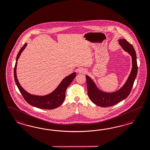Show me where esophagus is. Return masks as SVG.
I'll return each mask as SVG.
<instances>
[{"label":"esophagus","mask_w":150,"mask_h":150,"mask_svg":"<svg viewBox=\"0 0 150 150\" xmlns=\"http://www.w3.org/2000/svg\"><path fill=\"white\" fill-rule=\"evenodd\" d=\"M79 73H86L87 72L86 70L84 69H79Z\"/></svg>","instance_id":"esophagus-1"}]
</instances>
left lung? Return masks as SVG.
Instances as JSON below:
<instances>
[{
    "instance_id": "left-lung-1",
    "label": "left lung",
    "mask_w": 150,
    "mask_h": 150,
    "mask_svg": "<svg viewBox=\"0 0 150 150\" xmlns=\"http://www.w3.org/2000/svg\"><path fill=\"white\" fill-rule=\"evenodd\" d=\"M119 43L122 46L124 50L128 52V53L132 56V58L131 73L122 88L118 91L112 93L100 91L96 86L95 83L91 79V77L87 75L86 76L88 95L94 104L100 107H110L125 99L131 92L137 75V64L136 52L133 46L125 39H120L119 40Z\"/></svg>"
}]
</instances>
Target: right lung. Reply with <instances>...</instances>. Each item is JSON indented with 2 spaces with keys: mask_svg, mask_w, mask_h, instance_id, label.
<instances>
[{
  "mask_svg": "<svg viewBox=\"0 0 150 150\" xmlns=\"http://www.w3.org/2000/svg\"><path fill=\"white\" fill-rule=\"evenodd\" d=\"M26 45L27 43H25L18 52L16 57L14 71L15 83L23 97L28 104L40 109H53L56 108L63 103L65 97L66 90L76 76V73L74 72L65 77L55 90L47 95H33L28 93L20 85L16 76L17 62Z\"/></svg>",
  "mask_w": 150,
  "mask_h": 150,
  "instance_id": "obj_1",
  "label": "right lung"
}]
</instances>
